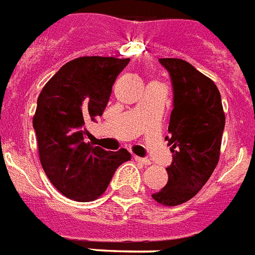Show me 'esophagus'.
<instances>
[{
  "instance_id": "obj_1",
  "label": "esophagus",
  "mask_w": 255,
  "mask_h": 255,
  "mask_svg": "<svg viewBox=\"0 0 255 255\" xmlns=\"http://www.w3.org/2000/svg\"><path fill=\"white\" fill-rule=\"evenodd\" d=\"M135 160H137L138 163H140V164H143V166H148V164H151L150 159H147V158H140V156H135Z\"/></svg>"
}]
</instances>
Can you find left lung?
<instances>
[{"instance_id": "8db88e82", "label": "left lung", "mask_w": 255, "mask_h": 255, "mask_svg": "<svg viewBox=\"0 0 255 255\" xmlns=\"http://www.w3.org/2000/svg\"><path fill=\"white\" fill-rule=\"evenodd\" d=\"M170 72L174 109L167 137L172 163L168 182L152 193L158 204L180 205L191 200L208 182L220 159L225 113L219 89L209 77L183 59H159Z\"/></svg>"}]
</instances>
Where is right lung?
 Returning <instances> with one entry per match:
<instances>
[{
    "instance_id": "right-lung-1",
    "label": "right lung",
    "mask_w": 255,
    "mask_h": 255,
    "mask_svg": "<svg viewBox=\"0 0 255 255\" xmlns=\"http://www.w3.org/2000/svg\"><path fill=\"white\" fill-rule=\"evenodd\" d=\"M130 59L81 56L60 68L42 89L32 126L40 164L59 192L93 201L118 166L131 159L125 148L107 151L87 140V125L103 116L116 79Z\"/></svg>"
}]
</instances>
